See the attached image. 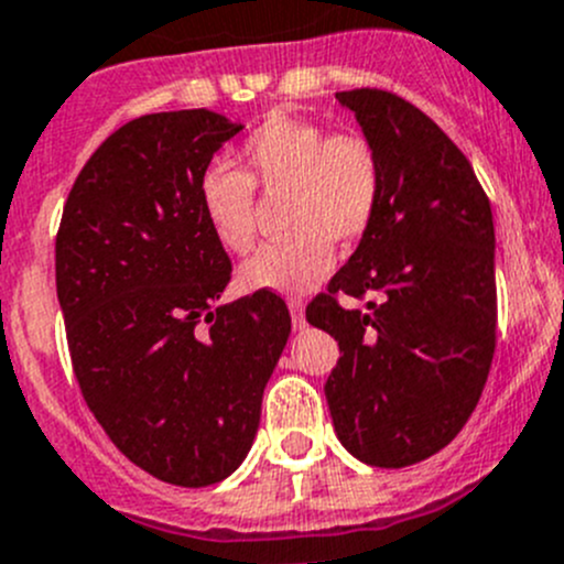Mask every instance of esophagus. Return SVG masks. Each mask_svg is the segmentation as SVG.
<instances>
[{"mask_svg":"<svg viewBox=\"0 0 564 564\" xmlns=\"http://www.w3.org/2000/svg\"><path fill=\"white\" fill-rule=\"evenodd\" d=\"M288 310H291L293 329L302 332L304 326H307V318H304V302H302V299H291V302H288Z\"/></svg>","mask_w":564,"mask_h":564,"instance_id":"1","label":"esophagus"}]
</instances>
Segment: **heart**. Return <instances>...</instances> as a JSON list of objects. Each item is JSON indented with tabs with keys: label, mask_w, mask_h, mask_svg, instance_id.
I'll return each instance as SVG.
<instances>
[{
	"label": "heart",
	"mask_w": 564,
	"mask_h": 564,
	"mask_svg": "<svg viewBox=\"0 0 564 564\" xmlns=\"http://www.w3.org/2000/svg\"><path fill=\"white\" fill-rule=\"evenodd\" d=\"M240 169L213 163L198 176V207L218 243L246 254L257 240V193L285 191L291 229L240 268L246 291L307 293L335 268V246L357 243L379 210L382 163L371 138L329 132L307 118L271 116L238 149Z\"/></svg>",
	"instance_id": "1"
}]
</instances>
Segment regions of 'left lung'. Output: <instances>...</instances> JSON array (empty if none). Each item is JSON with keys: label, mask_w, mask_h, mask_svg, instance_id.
<instances>
[{"label": "left lung", "mask_w": 564, "mask_h": 564, "mask_svg": "<svg viewBox=\"0 0 564 564\" xmlns=\"http://www.w3.org/2000/svg\"><path fill=\"white\" fill-rule=\"evenodd\" d=\"M337 101L377 147L382 196L307 321L340 346L324 384L337 440L359 463L406 468L446 448L485 390L498 315L492 210L426 112L377 88ZM337 292L380 299L343 311Z\"/></svg>", "instance_id": "left-lung-1"}]
</instances>
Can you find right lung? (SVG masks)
<instances>
[{
    "instance_id": "obj_1",
    "label": "right lung",
    "mask_w": 564,
    "mask_h": 564,
    "mask_svg": "<svg viewBox=\"0 0 564 564\" xmlns=\"http://www.w3.org/2000/svg\"><path fill=\"white\" fill-rule=\"evenodd\" d=\"M240 130L205 107L124 124L79 171L55 243L57 302L90 412L130 463L180 487L238 470L291 335L276 293L218 304L232 262L196 187Z\"/></svg>"
}]
</instances>
